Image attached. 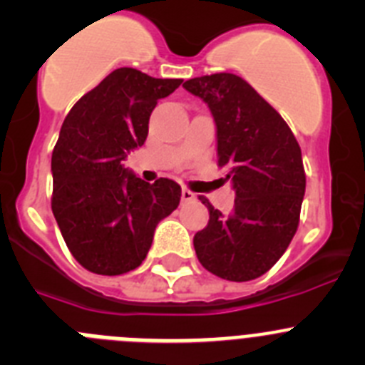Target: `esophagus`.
<instances>
[{"mask_svg": "<svg viewBox=\"0 0 365 365\" xmlns=\"http://www.w3.org/2000/svg\"><path fill=\"white\" fill-rule=\"evenodd\" d=\"M194 200H196V194H194L192 190H189V189H182V203L194 202Z\"/></svg>", "mask_w": 365, "mask_h": 365, "instance_id": "1", "label": "esophagus"}]
</instances>
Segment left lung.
<instances>
[{"mask_svg":"<svg viewBox=\"0 0 365 365\" xmlns=\"http://www.w3.org/2000/svg\"><path fill=\"white\" fill-rule=\"evenodd\" d=\"M209 106L216 124L217 165L236 192L223 216L207 198L209 225L194 236V250L210 274L252 281L267 274L295 236L306 190L302 155L281 115L247 81L212 73L183 83Z\"/></svg>","mask_w":365,"mask_h":365,"instance_id":"obj_1","label":"left lung"}]
</instances>
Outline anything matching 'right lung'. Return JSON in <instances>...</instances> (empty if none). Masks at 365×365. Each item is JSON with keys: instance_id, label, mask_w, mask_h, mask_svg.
<instances>
[{"instance_id": "add662e5", "label": "right lung", "mask_w": 365, "mask_h": 365, "mask_svg": "<svg viewBox=\"0 0 365 365\" xmlns=\"http://www.w3.org/2000/svg\"><path fill=\"white\" fill-rule=\"evenodd\" d=\"M180 84L118 68L64 118L52 153V212L71 255L93 274L140 267L156 225L178 207V183L144 182L124 160L144 145L158 98Z\"/></svg>"}]
</instances>
